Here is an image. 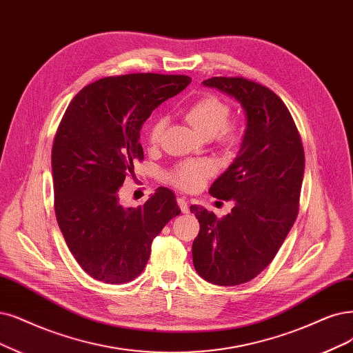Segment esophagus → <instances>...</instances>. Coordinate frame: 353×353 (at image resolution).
Wrapping results in <instances>:
<instances>
[{"instance_id": "obj_1", "label": "esophagus", "mask_w": 353, "mask_h": 353, "mask_svg": "<svg viewBox=\"0 0 353 353\" xmlns=\"http://www.w3.org/2000/svg\"><path fill=\"white\" fill-rule=\"evenodd\" d=\"M177 205L180 208V211L183 214H188L189 212V206H188V202L185 198H177Z\"/></svg>"}]
</instances>
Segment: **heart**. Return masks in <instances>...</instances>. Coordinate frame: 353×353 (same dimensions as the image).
Returning <instances> with one entry per match:
<instances>
[{"label":"heart","instance_id":"1","mask_svg":"<svg viewBox=\"0 0 353 353\" xmlns=\"http://www.w3.org/2000/svg\"><path fill=\"white\" fill-rule=\"evenodd\" d=\"M231 113L230 104L215 96H205L192 103L186 110L188 122L196 128L205 137H215L224 145L232 147L240 141L241 132L237 125L228 122ZM167 126L165 117H157L148 129V142L157 145L163 138ZM215 163L212 160H186L176 165L165 174L170 183L185 190L199 189L206 179L215 173Z\"/></svg>","mask_w":353,"mask_h":353}]
</instances>
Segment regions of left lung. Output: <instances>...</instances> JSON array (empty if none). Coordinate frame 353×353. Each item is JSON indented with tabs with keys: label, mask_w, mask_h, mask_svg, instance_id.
<instances>
[{
	"label": "left lung",
	"mask_w": 353,
	"mask_h": 353,
	"mask_svg": "<svg viewBox=\"0 0 353 353\" xmlns=\"http://www.w3.org/2000/svg\"><path fill=\"white\" fill-rule=\"evenodd\" d=\"M203 85L236 99L247 119L236 160L210 189L234 201L231 212L216 218L190 206L201 224L192 245L194 269L208 282L234 286L265 270L291 231L305 157L288 108L272 90L243 77H212Z\"/></svg>",
	"instance_id": "1"
}]
</instances>
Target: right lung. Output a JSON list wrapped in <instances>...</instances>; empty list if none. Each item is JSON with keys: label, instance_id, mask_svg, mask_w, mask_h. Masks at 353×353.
I'll use <instances>...</instances> for the list:
<instances>
[{"label": "right lung", "instance_id": "right-lung-1", "mask_svg": "<svg viewBox=\"0 0 353 353\" xmlns=\"http://www.w3.org/2000/svg\"><path fill=\"white\" fill-rule=\"evenodd\" d=\"M190 81L152 72L100 78L65 110L52 147L55 215L70 252L91 278L125 283L139 276L152 240L180 214L167 188L138 208L119 203V188L143 160V122Z\"/></svg>", "mask_w": 353, "mask_h": 353}]
</instances>
